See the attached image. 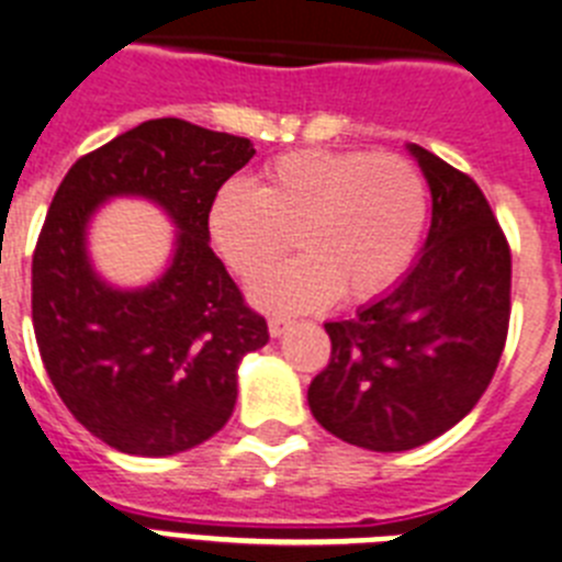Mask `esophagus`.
I'll use <instances>...</instances> for the list:
<instances>
[{"mask_svg":"<svg viewBox=\"0 0 562 562\" xmlns=\"http://www.w3.org/2000/svg\"><path fill=\"white\" fill-rule=\"evenodd\" d=\"M291 325H293L291 318L271 316V318H269V333H271V336H274V338H280L282 333H285V330H291Z\"/></svg>","mask_w":562,"mask_h":562,"instance_id":"1","label":"esophagus"}]
</instances>
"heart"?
<instances>
[{
  "label": "heart",
  "mask_w": 562,
  "mask_h": 562,
  "mask_svg": "<svg viewBox=\"0 0 562 562\" xmlns=\"http://www.w3.org/2000/svg\"><path fill=\"white\" fill-rule=\"evenodd\" d=\"M428 226V181L412 159L372 150H291L260 184L226 181L206 210V232L244 282L291 251L305 255L251 288L266 311L302 313L367 302L401 280Z\"/></svg>",
  "instance_id": "1"
}]
</instances>
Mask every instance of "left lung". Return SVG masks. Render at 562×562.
<instances>
[{
    "instance_id": "obj_1",
    "label": "left lung",
    "mask_w": 562,
    "mask_h": 562,
    "mask_svg": "<svg viewBox=\"0 0 562 562\" xmlns=\"http://www.w3.org/2000/svg\"><path fill=\"white\" fill-rule=\"evenodd\" d=\"M431 187L426 249L356 316L327 322L330 361L311 381L318 426L369 451H412L476 406L509 330L513 255L462 170L412 145Z\"/></svg>"
}]
</instances>
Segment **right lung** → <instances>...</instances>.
<instances>
[{
	"label": "right lung",
	"instance_id": "obj_1",
	"mask_svg": "<svg viewBox=\"0 0 562 562\" xmlns=\"http://www.w3.org/2000/svg\"><path fill=\"white\" fill-rule=\"evenodd\" d=\"M255 156L246 136L148 120L80 156L33 251V327L44 369L80 426L131 457H173L218 434L237 401V363L269 341L210 249L206 210ZM111 194L156 200L180 226L171 269L139 292L105 286L85 224Z\"/></svg>",
	"mask_w": 562,
	"mask_h": 562
}]
</instances>
